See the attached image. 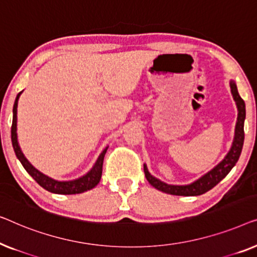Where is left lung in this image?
Returning <instances> with one entry per match:
<instances>
[{"label":"left lung","instance_id":"obj_1","mask_svg":"<svg viewBox=\"0 0 257 257\" xmlns=\"http://www.w3.org/2000/svg\"><path fill=\"white\" fill-rule=\"evenodd\" d=\"M230 92L234 97V101L236 102L237 107V121L235 125V135H234V141L232 148L226 155V157L220 162V163L214 166L211 171H208L206 175L200 177L196 182L189 184V185H170L162 180L157 179L156 177L151 176L150 172L148 171L147 165H144V173L146 178L155 189L162 191L164 193L173 194V196H200V194L207 192L213 189L216 184L221 182L225 177L228 175V172L233 169V166L236 164V162L240 157L242 147H243L244 141V118H245V104L244 101L238 95L237 87L235 82L230 80Z\"/></svg>","mask_w":257,"mask_h":257}]
</instances>
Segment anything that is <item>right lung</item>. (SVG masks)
Listing matches in <instances>:
<instances>
[{"label": "right lung", "instance_id": "right-lung-1", "mask_svg": "<svg viewBox=\"0 0 257 257\" xmlns=\"http://www.w3.org/2000/svg\"><path fill=\"white\" fill-rule=\"evenodd\" d=\"M23 92V91H22ZM22 92L17 94L15 103H14V109H13V125H12V142L14 150L17 158L23 165V168L27 170V172L41 185L43 189L52 193L57 194H77L82 193L85 191H88L95 187L99 184L101 179V175H102V164H103V158L104 154H106L107 148L102 153L100 154L99 158H97L95 164L93 165V168L86 173L85 176L80 177V178L74 179V180H68V182H59V180H55L50 177L45 176L44 173L39 172L37 169L34 168L30 164L25 156L22 153L21 148L19 146V141H17V104H19V99L21 96Z\"/></svg>", "mask_w": 257, "mask_h": 257}]
</instances>
